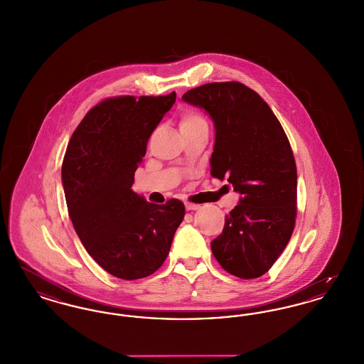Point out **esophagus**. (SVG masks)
Returning a JSON list of instances; mask_svg holds the SVG:
<instances>
[{
	"label": "esophagus",
	"mask_w": 364,
	"mask_h": 364,
	"mask_svg": "<svg viewBox=\"0 0 364 364\" xmlns=\"http://www.w3.org/2000/svg\"><path fill=\"white\" fill-rule=\"evenodd\" d=\"M186 208H187L188 211H195V210H199L200 205H199V204L186 203Z\"/></svg>",
	"instance_id": "obj_1"
}]
</instances>
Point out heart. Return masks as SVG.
<instances>
[{"instance_id": "b5f03b06", "label": "heart", "mask_w": 364, "mask_h": 364, "mask_svg": "<svg viewBox=\"0 0 364 364\" xmlns=\"http://www.w3.org/2000/svg\"><path fill=\"white\" fill-rule=\"evenodd\" d=\"M203 123H205V120L199 114L188 111V112H184L181 115V119H180V130L181 129H187V127H192V126H196V124H203Z\"/></svg>"}]
</instances>
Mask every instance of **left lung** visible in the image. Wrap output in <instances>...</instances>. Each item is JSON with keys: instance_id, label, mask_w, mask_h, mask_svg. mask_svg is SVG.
I'll return each instance as SVG.
<instances>
[{"instance_id": "1", "label": "left lung", "mask_w": 364, "mask_h": 364, "mask_svg": "<svg viewBox=\"0 0 364 364\" xmlns=\"http://www.w3.org/2000/svg\"><path fill=\"white\" fill-rule=\"evenodd\" d=\"M214 122L211 176L241 198L211 242L220 267L241 279L262 277L290 241L296 218V165L272 109L247 85L211 82L181 97Z\"/></svg>"}]
</instances>
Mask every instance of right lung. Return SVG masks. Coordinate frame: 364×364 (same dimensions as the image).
I'll use <instances>...</instances> for the list:
<instances>
[{"instance_id":"obj_1","label":"right lung","mask_w":364,"mask_h":364,"mask_svg":"<svg viewBox=\"0 0 364 364\" xmlns=\"http://www.w3.org/2000/svg\"><path fill=\"white\" fill-rule=\"evenodd\" d=\"M175 102V92L105 99L81 120L65 153L62 184L74 230L92 259L119 279L156 272L186 215L178 199L149 203L131 189L151 132Z\"/></svg>"}]
</instances>
